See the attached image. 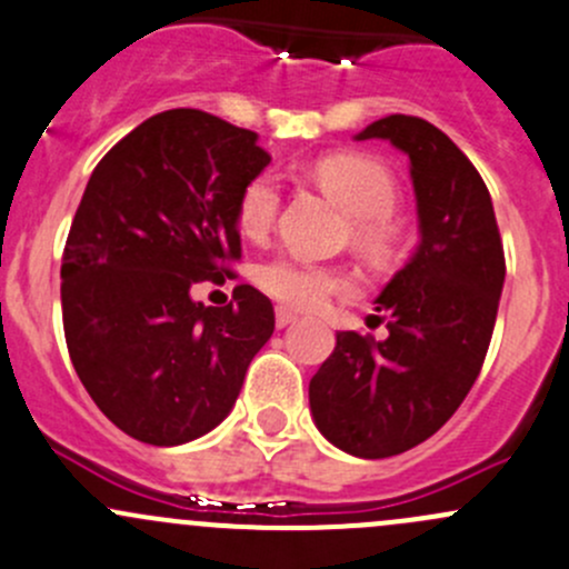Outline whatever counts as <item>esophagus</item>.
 <instances>
[{"mask_svg":"<svg viewBox=\"0 0 569 569\" xmlns=\"http://www.w3.org/2000/svg\"><path fill=\"white\" fill-rule=\"evenodd\" d=\"M274 321H278V327H289V325H295V321H297V313L291 311V308L280 306L278 311H274Z\"/></svg>","mask_w":569,"mask_h":569,"instance_id":"34e87169","label":"esophagus"}]
</instances>
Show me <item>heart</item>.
Instances as JSON below:
<instances>
[{
	"mask_svg": "<svg viewBox=\"0 0 569 569\" xmlns=\"http://www.w3.org/2000/svg\"><path fill=\"white\" fill-rule=\"evenodd\" d=\"M321 187L358 217L355 237L369 252H386L391 248L393 226L388 217L399 203V183L391 170L371 157L360 153H336L317 164ZM280 209V183L272 173H258L244 183L239 194L237 220L248 237H261L272 228ZM258 286L283 306L319 308L336 291H343L349 280L338 269L321 267L306 258L280 256L261 263Z\"/></svg>",
	"mask_w": 569,
	"mask_h": 569,
	"instance_id": "b5f03b06",
	"label": "heart"
}]
</instances>
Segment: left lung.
<instances>
[{
    "label": "left lung",
    "instance_id": "1",
    "mask_svg": "<svg viewBox=\"0 0 569 569\" xmlns=\"http://www.w3.org/2000/svg\"><path fill=\"white\" fill-rule=\"evenodd\" d=\"M355 140H388L410 159L418 248L375 300L386 341L338 332L308 399L336 449L382 460L432 438L473 388L507 263L490 192L438 126L388 114Z\"/></svg>",
    "mask_w": 569,
    "mask_h": 569
}]
</instances>
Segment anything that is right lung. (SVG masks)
Wrapping results in <instances>:
<instances>
[{
  "instance_id": "add662e5",
  "label": "right lung",
  "mask_w": 569,
  "mask_h": 569,
  "mask_svg": "<svg viewBox=\"0 0 569 569\" xmlns=\"http://www.w3.org/2000/svg\"><path fill=\"white\" fill-rule=\"evenodd\" d=\"M256 131L168 109L96 164L62 252V327L84 391L134 440L181 446L226 421L274 330L269 297L192 286L242 256L237 206L269 164Z\"/></svg>"
}]
</instances>
